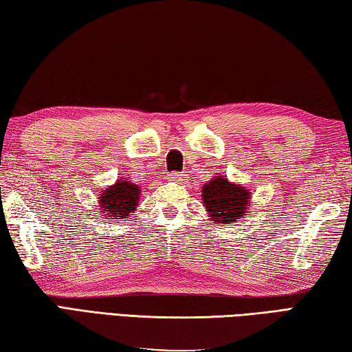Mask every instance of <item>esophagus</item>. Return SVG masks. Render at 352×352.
<instances>
[{
  "label": "esophagus",
  "instance_id": "obj_1",
  "mask_svg": "<svg viewBox=\"0 0 352 352\" xmlns=\"http://www.w3.org/2000/svg\"><path fill=\"white\" fill-rule=\"evenodd\" d=\"M188 175H181V173H173V179L177 181V182H182V181H187Z\"/></svg>",
  "mask_w": 352,
  "mask_h": 352
}]
</instances>
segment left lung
<instances>
[{"instance_id": "obj_1", "label": "left lung", "mask_w": 352, "mask_h": 352, "mask_svg": "<svg viewBox=\"0 0 352 352\" xmlns=\"http://www.w3.org/2000/svg\"><path fill=\"white\" fill-rule=\"evenodd\" d=\"M201 199L213 224H230L249 213L252 192L241 184L230 182L227 176L218 175L204 184Z\"/></svg>"}]
</instances>
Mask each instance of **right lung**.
<instances>
[{"instance_id":"obj_1","label":"right lung","mask_w":352,"mask_h":352,"mask_svg":"<svg viewBox=\"0 0 352 352\" xmlns=\"http://www.w3.org/2000/svg\"><path fill=\"white\" fill-rule=\"evenodd\" d=\"M97 207L102 217L113 221H126L129 214L135 212L140 201V187L138 184L128 181L126 177L117 179L113 186H108L98 193Z\"/></svg>"}]
</instances>
